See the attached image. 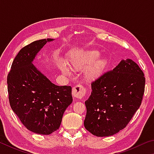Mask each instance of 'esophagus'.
<instances>
[{
	"instance_id": "esophagus-1",
	"label": "esophagus",
	"mask_w": 154,
	"mask_h": 154,
	"mask_svg": "<svg viewBox=\"0 0 154 154\" xmlns=\"http://www.w3.org/2000/svg\"><path fill=\"white\" fill-rule=\"evenodd\" d=\"M85 93H86V91H85V88H83L80 85H77L72 88V94L75 98L79 99L82 98L85 96Z\"/></svg>"
}]
</instances>
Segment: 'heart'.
Segmentation results:
<instances>
[{"mask_svg": "<svg viewBox=\"0 0 154 154\" xmlns=\"http://www.w3.org/2000/svg\"><path fill=\"white\" fill-rule=\"evenodd\" d=\"M100 53L97 50H83L77 51L71 57L70 66L72 71H81L85 70L84 79L91 83L98 79L105 72L108 65L105 58H99ZM61 71L64 74L71 75V71L65 65H62Z\"/></svg>", "mask_w": 154, "mask_h": 154, "instance_id": "1", "label": "heart"}]
</instances>
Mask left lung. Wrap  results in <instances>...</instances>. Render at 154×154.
I'll return each instance as SVG.
<instances>
[{
    "label": "left lung",
    "instance_id": "left-lung-1",
    "mask_svg": "<svg viewBox=\"0 0 154 154\" xmlns=\"http://www.w3.org/2000/svg\"><path fill=\"white\" fill-rule=\"evenodd\" d=\"M145 78L131 59L122 60L91 83L85 100V129L96 137H109L124 129L141 104Z\"/></svg>",
    "mask_w": 154,
    "mask_h": 154
}]
</instances>
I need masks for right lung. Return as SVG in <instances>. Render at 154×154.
<instances>
[{
  "label": "right lung",
  "mask_w": 154,
  "mask_h": 154,
  "mask_svg": "<svg viewBox=\"0 0 154 154\" xmlns=\"http://www.w3.org/2000/svg\"><path fill=\"white\" fill-rule=\"evenodd\" d=\"M54 40L36 41L23 48L7 77L12 110L28 130L38 134L59 129L64 111L72 102L71 86L54 84L32 63L43 46Z\"/></svg>",
  "instance_id": "1"
}]
</instances>
